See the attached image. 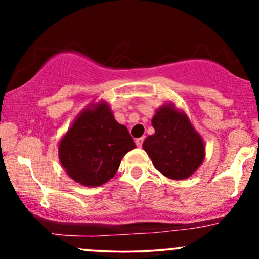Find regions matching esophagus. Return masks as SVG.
Segmentation results:
<instances>
[{
  "instance_id": "1",
  "label": "esophagus",
  "mask_w": 259,
  "mask_h": 259,
  "mask_svg": "<svg viewBox=\"0 0 259 259\" xmlns=\"http://www.w3.org/2000/svg\"><path fill=\"white\" fill-rule=\"evenodd\" d=\"M142 142H144V138H139V139L135 140V144H136V146H138V147L142 146Z\"/></svg>"
}]
</instances>
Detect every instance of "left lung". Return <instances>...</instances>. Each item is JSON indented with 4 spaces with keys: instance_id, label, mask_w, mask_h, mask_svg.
Wrapping results in <instances>:
<instances>
[{
    "instance_id": "8db88e82",
    "label": "left lung",
    "mask_w": 259,
    "mask_h": 259,
    "mask_svg": "<svg viewBox=\"0 0 259 259\" xmlns=\"http://www.w3.org/2000/svg\"><path fill=\"white\" fill-rule=\"evenodd\" d=\"M154 134L142 144L154 168L174 180L191 177L203 162L204 142L187 115L173 103L157 109L152 118Z\"/></svg>"
}]
</instances>
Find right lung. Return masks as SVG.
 I'll use <instances>...</instances> for the list:
<instances>
[{"label": "right lung", "mask_w": 259, "mask_h": 259, "mask_svg": "<svg viewBox=\"0 0 259 259\" xmlns=\"http://www.w3.org/2000/svg\"><path fill=\"white\" fill-rule=\"evenodd\" d=\"M135 148L126 126L114 119L106 102L91 103L59 141V162L80 185L96 187L112 179L121 159Z\"/></svg>", "instance_id": "1"}]
</instances>
